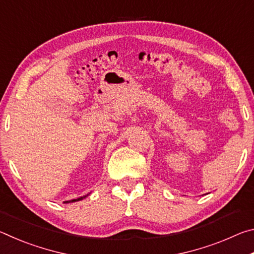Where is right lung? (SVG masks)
<instances>
[{"label":"right lung","instance_id":"1","mask_svg":"<svg viewBox=\"0 0 254 254\" xmlns=\"http://www.w3.org/2000/svg\"><path fill=\"white\" fill-rule=\"evenodd\" d=\"M88 196V194L87 195H85V196H83V197H79V198H77V199H72V200H66V201H64V203L65 204H67V203H74V201H78V200H81V199H84V198H86V197Z\"/></svg>","mask_w":254,"mask_h":254}]
</instances>
